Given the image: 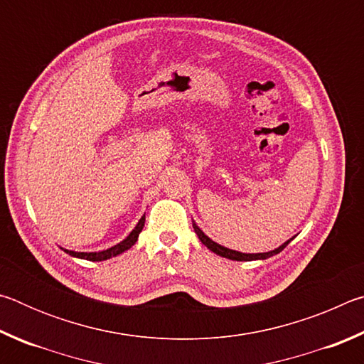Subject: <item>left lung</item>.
<instances>
[{"label": "left lung", "mask_w": 364, "mask_h": 364, "mask_svg": "<svg viewBox=\"0 0 364 364\" xmlns=\"http://www.w3.org/2000/svg\"><path fill=\"white\" fill-rule=\"evenodd\" d=\"M193 226H194V231L197 236H199L200 242L205 245L207 249H210L213 254H217L220 257H225V258H230V260H237V262H250V260H267V258L273 257L276 254H279V252L286 247V245L292 241V239H289L287 242H284L282 245H279L278 249L271 250V252H263V254H242V252H237V250H231L228 247H223V245L217 244L215 241H212L210 237L205 236L204 232H202V230L199 226H197L194 221H193Z\"/></svg>", "instance_id": "1"}]
</instances>
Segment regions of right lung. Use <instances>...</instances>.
<instances>
[{
	"label": "right lung",
	"mask_w": 364,
	"mask_h": 364,
	"mask_svg": "<svg viewBox=\"0 0 364 364\" xmlns=\"http://www.w3.org/2000/svg\"><path fill=\"white\" fill-rule=\"evenodd\" d=\"M144 221H146V217L143 215L141 217V220L138 221V225L134 226V230L128 234V236L123 239L122 242H119L117 245H114V247H110L107 250H101V252H73V250H67V249H63L64 252H67V254L72 255V257H77V258H83V260H90V262H102V260H107V258H112V257H117L119 254H122V252H125L132 247V245H134V242L138 241V236L139 232L143 231L144 228Z\"/></svg>",
	"instance_id": "right-lung-1"
}]
</instances>
